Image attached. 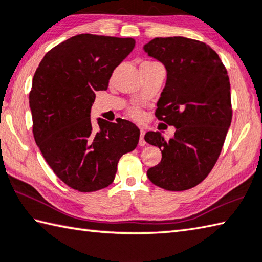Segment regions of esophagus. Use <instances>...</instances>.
<instances>
[{
  "instance_id": "esophagus-1",
  "label": "esophagus",
  "mask_w": 262,
  "mask_h": 262,
  "mask_svg": "<svg viewBox=\"0 0 262 262\" xmlns=\"http://www.w3.org/2000/svg\"><path fill=\"white\" fill-rule=\"evenodd\" d=\"M146 141H145V131L141 130L140 131V138H139V146H145Z\"/></svg>"
}]
</instances>
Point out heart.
<instances>
[{
	"mask_svg": "<svg viewBox=\"0 0 262 262\" xmlns=\"http://www.w3.org/2000/svg\"><path fill=\"white\" fill-rule=\"evenodd\" d=\"M129 115L132 116L133 118H137V120H139L142 116V113L140 110H138V108H130L129 110Z\"/></svg>",
	"mask_w": 262,
	"mask_h": 262,
	"instance_id": "obj_1",
	"label": "heart"
}]
</instances>
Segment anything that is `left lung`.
Here are the masks:
<instances>
[{
	"label": "left lung",
	"mask_w": 262,
	"mask_h": 262,
	"mask_svg": "<svg viewBox=\"0 0 262 262\" xmlns=\"http://www.w3.org/2000/svg\"><path fill=\"white\" fill-rule=\"evenodd\" d=\"M144 50L166 70L155 115L176 127L169 140L159 131L145 135L148 144L162 151L161 162L147 176L166 190L192 188L213 169L230 126L228 74L213 49L196 39L156 37Z\"/></svg>",
	"instance_id": "8db88e82"
}]
</instances>
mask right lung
Listing matches in <instances>:
<instances>
[{"mask_svg":"<svg viewBox=\"0 0 262 262\" xmlns=\"http://www.w3.org/2000/svg\"><path fill=\"white\" fill-rule=\"evenodd\" d=\"M135 46L131 37L80 34L51 49L34 74V139L49 166L73 189L110 186L122 155L138 145L140 130L130 121L98 118L95 131L90 118L96 91L107 90L113 72Z\"/></svg>","mask_w":262,"mask_h":262,"instance_id":"obj_1","label":"right lung"}]
</instances>
